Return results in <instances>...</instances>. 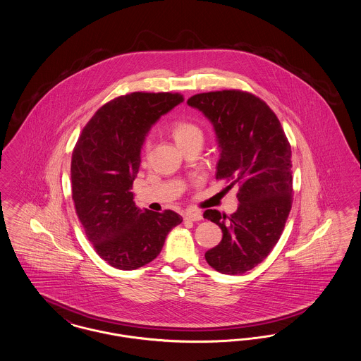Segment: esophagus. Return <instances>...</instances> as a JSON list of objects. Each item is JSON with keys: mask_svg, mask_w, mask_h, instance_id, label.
Returning <instances> with one entry per match:
<instances>
[{"mask_svg": "<svg viewBox=\"0 0 361 361\" xmlns=\"http://www.w3.org/2000/svg\"><path fill=\"white\" fill-rule=\"evenodd\" d=\"M184 218L188 219V221H192V222H197V221H202V219H203L202 214H200V212H196V211H188V212H185V214H184Z\"/></svg>", "mask_w": 361, "mask_h": 361, "instance_id": "obj_1", "label": "esophagus"}]
</instances>
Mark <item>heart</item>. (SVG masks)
<instances>
[{
	"mask_svg": "<svg viewBox=\"0 0 361 361\" xmlns=\"http://www.w3.org/2000/svg\"><path fill=\"white\" fill-rule=\"evenodd\" d=\"M171 131H172L173 137L176 140V143L178 146H183L185 143H188L189 140L195 139V137H202V133L200 128L193 124L192 121H187V119H177L173 121L171 124ZM149 143L146 142L143 146V152L145 155L149 153Z\"/></svg>",
	"mask_w": 361,
	"mask_h": 361,
	"instance_id": "obj_1",
	"label": "heart"
}]
</instances>
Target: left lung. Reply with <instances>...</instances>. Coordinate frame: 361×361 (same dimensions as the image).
<instances>
[{
    "mask_svg": "<svg viewBox=\"0 0 361 361\" xmlns=\"http://www.w3.org/2000/svg\"><path fill=\"white\" fill-rule=\"evenodd\" d=\"M187 103L214 126L221 149L216 180L240 187L234 214H203L224 233L219 245L206 252L207 262L221 274H245L268 257L290 215L291 145L275 112L249 92H207Z\"/></svg>",
    "mask_w": 361,
    "mask_h": 361,
    "instance_id": "8db88e82",
    "label": "left lung"
}]
</instances>
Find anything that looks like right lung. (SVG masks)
I'll list each match as a JSON object with an SVG mask.
<instances>
[{
	"instance_id": "add662e5",
	"label": "right lung",
	"mask_w": 361,
	"mask_h": 361,
	"mask_svg": "<svg viewBox=\"0 0 361 361\" xmlns=\"http://www.w3.org/2000/svg\"><path fill=\"white\" fill-rule=\"evenodd\" d=\"M183 102V94L169 92L119 96L97 109L74 146L75 212L96 253L114 268L131 271L152 262L168 233L183 222L172 209H139L131 192L149 130Z\"/></svg>"
}]
</instances>
